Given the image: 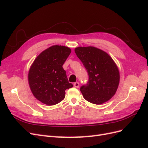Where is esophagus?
<instances>
[{"mask_svg":"<svg viewBox=\"0 0 148 148\" xmlns=\"http://www.w3.org/2000/svg\"><path fill=\"white\" fill-rule=\"evenodd\" d=\"M73 85H74V86L75 87V88H79V83H78V82H75V83H74V84H73Z\"/></svg>","mask_w":148,"mask_h":148,"instance_id":"34e87169","label":"esophagus"}]
</instances>
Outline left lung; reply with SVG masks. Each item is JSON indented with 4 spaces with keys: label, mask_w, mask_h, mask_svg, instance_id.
Segmentation results:
<instances>
[{
    "label": "left lung",
    "mask_w": 148,
    "mask_h": 148,
    "mask_svg": "<svg viewBox=\"0 0 148 148\" xmlns=\"http://www.w3.org/2000/svg\"><path fill=\"white\" fill-rule=\"evenodd\" d=\"M75 52L89 76L88 82L80 88L84 98L95 104H102L114 96L118 88L120 73L110 56L101 49L78 47Z\"/></svg>",
    "instance_id": "obj_1"
}]
</instances>
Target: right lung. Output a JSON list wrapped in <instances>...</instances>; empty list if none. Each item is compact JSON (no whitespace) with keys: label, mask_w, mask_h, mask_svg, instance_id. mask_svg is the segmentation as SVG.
<instances>
[{"label":"right lung","mask_w":148,"mask_h":148,"mask_svg":"<svg viewBox=\"0 0 148 148\" xmlns=\"http://www.w3.org/2000/svg\"><path fill=\"white\" fill-rule=\"evenodd\" d=\"M63 46H52L36 58L28 73V82L34 96L47 106L58 104L65 98V90L73 87L62 67L71 53Z\"/></svg>","instance_id":"1"}]
</instances>
